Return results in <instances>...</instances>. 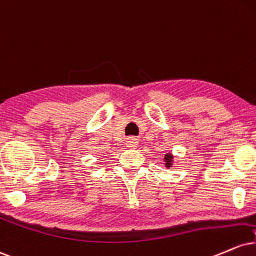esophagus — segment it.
Masks as SVG:
<instances>
[{"label":"esophagus","mask_w":256,"mask_h":256,"mask_svg":"<svg viewBox=\"0 0 256 256\" xmlns=\"http://www.w3.org/2000/svg\"><path fill=\"white\" fill-rule=\"evenodd\" d=\"M126 145L129 148H136L138 145H139V140L136 138H128L127 141H126Z\"/></svg>","instance_id":"1"}]
</instances>
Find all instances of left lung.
<instances>
[{
    "instance_id": "8db88e82",
    "label": "left lung",
    "mask_w": 256,
    "mask_h": 256,
    "mask_svg": "<svg viewBox=\"0 0 256 256\" xmlns=\"http://www.w3.org/2000/svg\"><path fill=\"white\" fill-rule=\"evenodd\" d=\"M163 160H164V165H165V168H166V169H170V168H172L174 166V154H172V152L165 153Z\"/></svg>"
}]
</instances>
